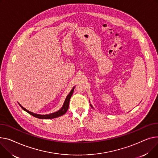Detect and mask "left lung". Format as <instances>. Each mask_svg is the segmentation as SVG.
Segmentation results:
<instances>
[{"label":"left lung","instance_id":"1","mask_svg":"<svg viewBox=\"0 0 158 158\" xmlns=\"http://www.w3.org/2000/svg\"><path fill=\"white\" fill-rule=\"evenodd\" d=\"M91 107H92V106H91Z\"/></svg>","mask_w":158,"mask_h":158}]
</instances>
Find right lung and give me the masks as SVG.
<instances>
[{
  "label": "right lung",
  "mask_w": 158,
  "mask_h": 158,
  "mask_svg": "<svg viewBox=\"0 0 158 158\" xmlns=\"http://www.w3.org/2000/svg\"><path fill=\"white\" fill-rule=\"evenodd\" d=\"M73 90H74V87H73L72 88V89L71 90V91L69 93V94L67 95L65 100V102L64 103V106H63V107H61V109L59 110H58L57 112H55L54 113H52V114H46V115H40V114H34L33 112H31L28 110H27V109H25L24 107H23L19 103V106L22 107L25 111H26L27 112H28V114H30V115H32V116L34 117H35L37 118H39V119H53V118H58V117H60L61 116V115H63L64 114H65L68 109H69V102H70V99L72 95L73 94Z\"/></svg>",
  "instance_id": "right-lung-1"
}]
</instances>
